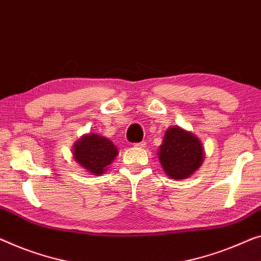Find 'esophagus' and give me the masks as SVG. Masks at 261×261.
I'll return each mask as SVG.
<instances>
[{
    "mask_svg": "<svg viewBox=\"0 0 261 261\" xmlns=\"http://www.w3.org/2000/svg\"><path fill=\"white\" fill-rule=\"evenodd\" d=\"M134 145H135V147H137V149H144L146 144L144 142H141V143H136V144H134Z\"/></svg>",
    "mask_w": 261,
    "mask_h": 261,
    "instance_id": "34e87169",
    "label": "esophagus"
}]
</instances>
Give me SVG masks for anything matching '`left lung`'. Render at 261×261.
<instances>
[{
    "mask_svg": "<svg viewBox=\"0 0 261 261\" xmlns=\"http://www.w3.org/2000/svg\"><path fill=\"white\" fill-rule=\"evenodd\" d=\"M158 158L166 176L172 179H186L200 168L205 150L200 139L180 126L165 131Z\"/></svg>",
    "mask_w": 261,
    "mask_h": 261,
    "instance_id": "1",
    "label": "left lung"
}]
</instances>
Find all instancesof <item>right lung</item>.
I'll use <instances>...</instances> for the list:
<instances>
[{
  "label": "right lung",
  "mask_w": 261,
  "mask_h": 261,
  "mask_svg": "<svg viewBox=\"0 0 261 261\" xmlns=\"http://www.w3.org/2000/svg\"><path fill=\"white\" fill-rule=\"evenodd\" d=\"M117 154L118 149L112 141L91 132L82 136L72 147L75 162L93 176H102Z\"/></svg>",
  "instance_id": "obj_1"
}]
</instances>
